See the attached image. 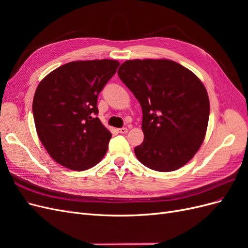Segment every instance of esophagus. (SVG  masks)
<instances>
[{
    "label": "esophagus",
    "instance_id": "34e87169",
    "mask_svg": "<svg viewBox=\"0 0 248 248\" xmlns=\"http://www.w3.org/2000/svg\"><path fill=\"white\" fill-rule=\"evenodd\" d=\"M118 132L119 133H127V132H128V129H127L126 127H122V128L118 129Z\"/></svg>",
    "mask_w": 248,
    "mask_h": 248
}]
</instances>
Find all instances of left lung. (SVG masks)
Wrapping results in <instances>:
<instances>
[{"mask_svg":"<svg viewBox=\"0 0 248 248\" xmlns=\"http://www.w3.org/2000/svg\"><path fill=\"white\" fill-rule=\"evenodd\" d=\"M118 76L142 109L144 141L137 158L157 171H171L188 162L204 141L210 102L202 82L170 60H129Z\"/></svg>","mask_w":248,"mask_h":248,"instance_id":"1","label":"left lung"}]
</instances>
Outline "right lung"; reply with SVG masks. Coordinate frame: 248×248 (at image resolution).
<instances>
[{"label":"right lung","mask_w":248,"mask_h":248,"mask_svg":"<svg viewBox=\"0 0 248 248\" xmlns=\"http://www.w3.org/2000/svg\"><path fill=\"white\" fill-rule=\"evenodd\" d=\"M119 65L116 60L70 62L51 71L37 87L36 130L51 158L61 166L85 170L107 153L111 133L97 118V99Z\"/></svg>","instance_id":"1"}]
</instances>
